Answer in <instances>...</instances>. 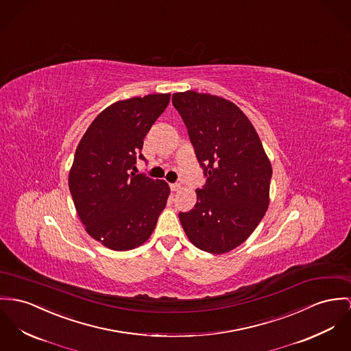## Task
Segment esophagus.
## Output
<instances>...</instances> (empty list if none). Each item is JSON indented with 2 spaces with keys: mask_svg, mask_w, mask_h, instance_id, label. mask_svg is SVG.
I'll use <instances>...</instances> for the list:
<instances>
[{
  "mask_svg": "<svg viewBox=\"0 0 351 351\" xmlns=\"http://www.w3.org/2000/svg\"><path fill=\"white\" fill-rule=\"evenodd\" d=\"M169 187H171V191H172V192H176V191H179V189H182V186H180V184H178V183H176V184H171Z\"/></svg>",
  "mask_w": 351,
  "mask_h": 351,
  "instance_id": "1",
  "label": "esophagus"
}]
</instances>
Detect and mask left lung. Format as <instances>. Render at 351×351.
I'll return each instance as SVG.
<instances>
[{
    "instance_id": "1",
    "label": "left lung",
    "mask_w": 351,
    "mask_h": 351,
    "mask_svg": "<svg viewBox=\"0 0 351 351\" xmlns=\"http://www.w3.org/2000/svg\"><path fill=\"white\" fill-rule=\"evenodd\" d=\"M180 113L207 176L196 204L179 219L189 242L210 254L241 245L270 204V159L254 125L232 101L195 90L176 92Z\"/></svg>"
}]
</instances>
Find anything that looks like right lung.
Here are the masks:
<instances>
[{
  "instance_id": "right-lung-1",
  "label": "right lung",
  "mask_w": 351,
  "mask_h": 351,
  "mask_svg": "<svg viewBox=\"0 0 351 351\" xmlns=\"http://www.w3.org/2000/svg\"><path fill=\"white\" fill-rule=\"evenodd\" d=\"M169 99L171 93H155L110 104L76 148L68 180L76 213L85 231L113 251L147 242L171 193L164 180L131 172Z\"/></svg>"
}]
</instances>
